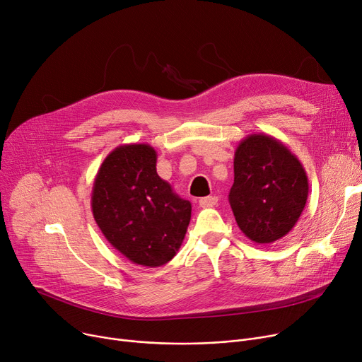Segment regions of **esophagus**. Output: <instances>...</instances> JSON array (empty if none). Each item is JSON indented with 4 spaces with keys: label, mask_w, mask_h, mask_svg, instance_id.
Here are the masks:
<instances>
[{
    "label": "esophagus",
    "mask_w": 362,
    "mask_h": 362,
    "mask_svg": "<svg viewBox=\"0 0 362 362\" xmlns=\"http://www.w3.org/2000/svg\"><path fill=\"white\" fill-rule=\"evenodd\" d=\"M218 203V197L216 196H209V197H203L199 200L200 208H212Z\"/></svg>",
    "instance_id": "34e87169"
}]
</instances>
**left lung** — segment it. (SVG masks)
Here are the masks:
<instances>
[{"label":"left lung","mask_w":362,"mask_h":362,"mask_svg":"<svg viewBox=\"0 0 362 362\" xmlns=\"http://www.w3.org/2000/svg\"><path fill=\"white\" fill-rule=\"evenodd\" d=\"M300 160L280 140L250 134L234 153L230 204L238 228L257 245H269L296 226L308 199Z\"/></svg>","instance_id":"obj_1"}]
</instances>
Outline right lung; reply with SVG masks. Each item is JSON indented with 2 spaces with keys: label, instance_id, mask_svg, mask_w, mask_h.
<instances>
[{
  "label": "right lung",
  "instance_id": "add662e5",
  "mask_svg": "<svg viewBox=\"0 0 362 362\" xmlns=\"http://www.w3.org/2000/svg\"><path fill=\"white\" fill-rule=\"evenodd\" d=\"M148 144H124L103 160L91 209L107 242L132 264L156 268L174 257L192 218V203L174 193L156 170Z\"/></svg>",
  "mask_w": 362,
  "mask_h": 362
}]
</instances>
